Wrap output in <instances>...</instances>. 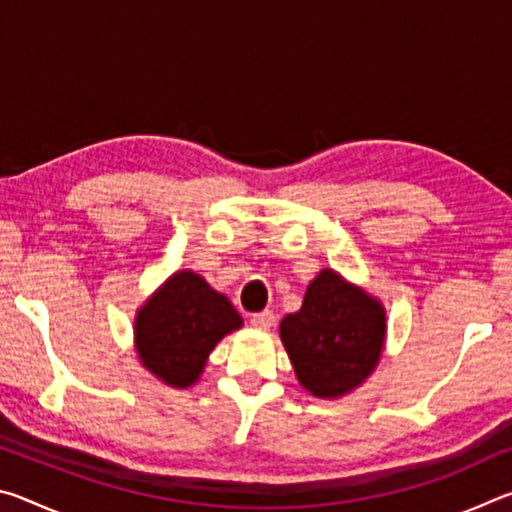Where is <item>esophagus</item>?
<instances>
[{
  "instance_id": "34e87169",
  "label": "esophagus",
  "mask_w": 512,
  "mask_h": 512,
  "mask_svg": "<svg viewBox=\"0 0 512 512\" xmlns=\"http://www.w3.org/2000/svg\"><path fill=\"white\" fill-rule=\"evenodd\" d=\"M273 320H275V316H273V311H268V309H264V311H257V314H253L250 316V325L253 327H257V329H268L273 325Z\"/></svg>"
}]
</instances>
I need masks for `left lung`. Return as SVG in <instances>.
I'll return each mask as SVG.
<instances>
[{
	"label": "left lung",
	"mask_w": 512,
	"mask_h": 512,
	"mask_svg": "<svg viewBox=\"0 0 512 512\" xmlns=\"http://www.w3.org/2000/svg\"><path fill=\"white\" fill-rule=\"evenodd\" d=\"M384 334V307L327 268L307 287L300 311L280 323L296 377L316 397L359 386L377 366Z\"/></svg>",
	"instance_id": "1"
}]
</instances>
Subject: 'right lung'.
<instances>
[{
	"label": "right lung",
	"mask_w": 512,
	"mask_h": 512,
	"mask_svg": "<svg viewBox=\"0 0 512 512\" xmlns=\"http://www.w3.org/2000/svg\"><path fill=\"white\" fill-rule=\"evenodd\" d=\"M239 327L241 316L228 298L201 275L180 271L137 314L135 343L155 377L187 388L203 372L214 345Z\"/></svg>",
	"instance_id": "1"
}]
</instances>
